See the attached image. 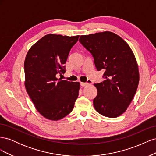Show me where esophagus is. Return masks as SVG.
<instances>
[{"label": "esophagus", "instance_id": "1", "mask_svg": "<svg viewBox=\"0 0 156 156\" xmlns=\"http://www.w3.org/2000/svg\"><path fill=\"white\" fill-rule=\"evenodd\" d=\"M91 83H92V81H90V80H89V81H88V83H82L81 82L80 84H81V87H85V86H87L88 84H91Z\"/></svg>", "mask_w": 156, "mask_h": 156}]
</instances>
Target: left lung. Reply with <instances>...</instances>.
Returning a JSON list of instances; mask_svg holds the SVG:
<instances>
[{
  "label": "left lung",
  "mask_w": 156,
  "mask_h": 156,
  "mask_svg": "<svg viewBox=\"0 0 156 156\" xmlns=\"http://www.w3.org/2000/svg\"><path fill=\"white\" fill-rule=\"evenodd\" d=\"M79 41L92 53L97 70L105 71V81L94 84L98 90L94 108L103 116H119L129 105L139 82L133 51L121 37L109 31L81 36Z\"/></svg>",
  "instance_id": "1"
}]
</instances>
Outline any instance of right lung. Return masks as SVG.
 I'll return each mask as SVG.
<instances>
[{"instance_id": "add662e5", "label": "right lung", "mask_w": 156, "mask_h": 156, "mask_svg": "<svg viewBox=\"0 0 156 156\" xmlns=\"http://www.w3.org/2000/svg\"><path fill=\"white\" fill-rule=\"evenodd\" d=\"M79 36L49 34L33 45L24 62L25 86L35 108L45 119L58 120L72 111L80 83L56 78Z\"/></svg>"}]
</instances>
